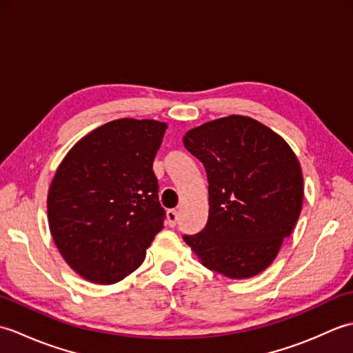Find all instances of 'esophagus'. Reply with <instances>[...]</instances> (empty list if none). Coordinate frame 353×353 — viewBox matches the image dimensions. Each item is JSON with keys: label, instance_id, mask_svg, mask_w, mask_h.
I'll return each instance as SVG.
<instances>
[{"label": "esophagus", "instance_id": "34e87169", "mask_svg": "<svg viewBox=\"0 0 353 353\" xmlns=\"http://www.w3.org/2000/svg\"><path fill=\"white\" fill-rule=\"evenodd\" d=\"M177 220H179V214H177L176 209H170V211H167V221H168L171 228L176 226Z\"/></svg>", "mask_w": 353, "mask_h": 353}]
</instances>
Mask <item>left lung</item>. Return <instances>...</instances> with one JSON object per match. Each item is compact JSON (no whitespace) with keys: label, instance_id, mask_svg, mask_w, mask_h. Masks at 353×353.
Instances as JSON below:
<instances>
[{"label":"left lung","instance_id":"8db88e82","mask_svg":"<svg viewBox=\"0 0 353 353\" xmlns=\"http://www.w3.org/2000/svg\"><path fill=\"white\" fill-rule=\"evenodd\" d=\"M183 144L205 165L209 182L208 223L183 235L185 243L206 268L230 279L264 272L302 211L303 176L294 152L243 115L191 129Z\"/></svg>","mask_w":353,"mask_h":353}]
</instances>
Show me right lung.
<instances>
[{
  "mask_svg": "<svg viewBox=\"0 0 353 353\" xmlns=\"http://www.w3.org/2000/svg\"><path fill=\"white\" fill-rule=\"evenodd\" d=\"M165 130L154 119H115L81 138L59 165L47 200L50 230L83 279L123 281L162 230L153 161Z\"/></svg>",
  "mask_w": 353,
  "mask_h": 353,
  "instance_id": "right-lung-1",
  "label": "right lung"
}]
</instances>
